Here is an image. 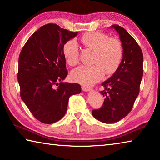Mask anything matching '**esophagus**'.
<instances>
[{
	"instance_id": "34e87169",
	"label": "esophagus",
	"mask_w": 160,
	"mask_h": 160,
	"mask_svg": "<svg viewBox=\"0 0 160 160\" xmlns=\"http://www.w3.org/2000/svg\"><path fill=\"white\" fill-rule=\"evenodd\" d=\"M82 90L85 91V92L90 91V90H92V88H89V87H86V86H82Z\"/></svg>"
}]
</instances>
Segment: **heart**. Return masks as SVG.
Segmentation results:
<instances>
[{"label": "heart", "instance_id": "1", "mask_svg": "<svg viewBox=\"0 0 160 160\" xmlns=\"http://www.w3.org/2000/svg\"><path fill=\"white\" fill-rule=\"evenodd\" d=\"M83 47L94 50L92 66H82L74 69L71 78L75 82L92 85L104 76L112 75L120 66L123 56V47L116 38H109L106 34L91 32L84 34L80 39ZM63 56L70 66L79 62V48L73 40L68 41L63 47Z\"/></svg>", "mask_w": 160, "mask_h": 160}]
</instances>
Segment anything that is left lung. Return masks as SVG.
Masks as SVG:
<instances>
[{
    "mask_svg": "<svg viewBox=\"0 0 160 160\" xmlns=\"http://www.w3.org/2000/svg\"><path fill=\"white\" fill-rule=\"evenodd\" d=\"M123 46V59L112 77L102 83V107L94 109V118L103 123L118 122L128 114L138 96L143 75V54L140 46L122 27L113 25Z\"/></svg>",
    "mask_w": 160,
    "mask_h": 160,
    "instance_id": "obj_1",
    "label": "left lung"
}]
</instances>
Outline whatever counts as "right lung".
Wrapping results in <instances>:
<instances>
[{"instance_id":"1","label":"right lung","mask_w":160,"mask_h":160,"mask_svg":"<svg viewBox=\"0 0 160 160\" xmlns=\"http://www.w3.org/2000/svg\"><path fill=\"white\" fill-rule=\"evenodd\" d=\"M77 34L56 24H47L21 50L18 72L20 97L40 122L50 124L60 120L70 97L81 92L79 84L61 82L68 75L63 45Z\"/></svg>"}]
</instances>
